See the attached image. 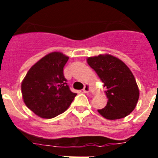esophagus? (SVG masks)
<instances>
[{
  "label": "esophagus",
  "mask_w": 158,
  "mask_h": 158,
  "mask_svg": "<svg viewBox=\"0 0 158 158\" xmlns=\"http://www.w3.org/2000/svg\"><path fill=\"white\" fill-rule=\"evenodd\" d=\"M90 90H91V87H90V85H88V84L85 85V87H84L83 89V92L85 93H89V92H90Z\"/></svg>",
  "instance_id": "esophagus-1"
}]
</instances>
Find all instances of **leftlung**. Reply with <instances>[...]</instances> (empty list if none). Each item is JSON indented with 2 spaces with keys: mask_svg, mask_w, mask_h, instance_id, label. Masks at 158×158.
Masks as SVG:
<instances>
[{
  "mask_svg": "<svg viewBox=\"0 0 158 158\" xmlns=\"http://www.w3.org/2000/svg\"><path fill=\"white\" fill-rule=\"evenodd\" d=\"M93 68L106 88L108 101L103 109L98 110L107 119H118L134 111L139 98V90L135 78L127 65L110 54H100L88 58Z\"/></svg>",
  "mask_w": 158,
  "mask_h": 158,
  "instance_id": "1",
  "label": "left lung"
}]
</instances>
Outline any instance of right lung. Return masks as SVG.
<instances>
[{
	"mask_svg": "<svg viewBox=\"0 0 158 158\" xmlns=\"http://www.w3.org/2000/svg\"><path fill=\"white\" fill-rule=\"evenodd\" d=\"M68 59L61 52L50 53L32 65L23 78V102L38 116L51 118L62 114L77 96L70 91L63 74Z\"/></svg>",
	"mask_w": 158,
	"mask_h": 158,
	"instance_id": "1",
	"label": "right lung"
}]
</instances>
